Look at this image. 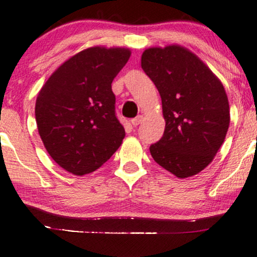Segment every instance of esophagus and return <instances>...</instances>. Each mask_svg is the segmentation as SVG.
<instances>
[{
  "label": "esophagus",
  "instance_id": "34e87169",
  "mask_svg": "<svg viewBox=\"0 0 257 257\" xmlns=\"http://www.w3.org/2000/svg\"><path fill=\"white\" fill-rule=\"evenodd\" d=\"M142 118H144V116L142 115H140V116H138V117H135V118H133L132 119V124L134 125V126H138L140 123L142 122Z\"/></svg>",
  "mask_w": 257,
  "mask_h": 257
}]
</instances>
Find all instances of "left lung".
I'll list each match as a JSON object with an SVG mask.
<instances>
[{
  "label": "left lung",
  "mask_w": 257,
  "mask_h": 257,
  "mask_svg": "<svg viewBox=\"0 0 257 257\" xmlns=\"http://www.w3.org/2000/svg\"><path fill=\"white\" fill-rule=\"evenodd\" d=\"M141 66L160 93L166 122L162 138L149 147L153 159L178 178L199 173L229 128L223 84L196 54L178 45L148 48Z\"/></svg>",
  "instance_id": "obj_1"
}]
</instances>
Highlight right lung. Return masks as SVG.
Wrapping results in <instances>:
<instances>
[{"instance_id": "obj_1", "label": "right lung", "mask_w": 257, "mask_h": 257, "mask_svg": "<svg viewBox=\"0 0 257 257\" xmlns=\"http://www.w3.org/2000/svg\"><path fill=\"white\" fill-rule=\"evenodd\" d=\"M126 48L90 47L48 78L35 103L45 148L65 171H96L117 151L125 132L115 111L113 78L126 64Z\"/></svg>"}]
</instances>
